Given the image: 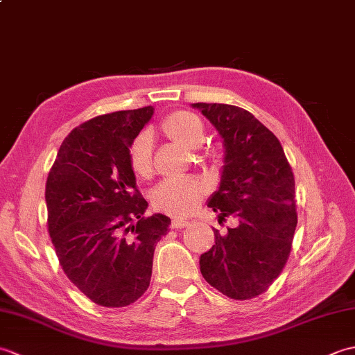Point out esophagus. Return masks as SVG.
<instances>
[{"instance_id":"34e87169","label":"esophagus","mask_w":355,"mask_h":355,"mask_svg":"<svg viewBox=\"0 0 355 355\" xmlns=\"http://www.w3.org/2000/svg\"><path fill=\"white\" fill-rule=\"evenodd\" d=\"M171 225H172V229H184L189 225V221L182 220V218H172Z\"/></svg>"}]
</instances>
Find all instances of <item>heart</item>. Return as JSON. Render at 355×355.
I'll return each instance as SVG.
<instances>
[{"label": "heart", "instance_id": "1", "mask_svg": "<svg viewBox=\"0 0 355 355\" xmlns=\"http://www.w3.org/2000/svg\"><path fill=\"white\" fill-rule=\"evenodd\" d=\"M162 130L171 140L186 149L198 148L206 135L201 119L189 111L172 112L163 120ZM128 163L137 177L149 178L153 175V139L148 132H141L132 140L128 149ZM206 193L207 186L197 178L164 180L150 192V202L158 212L184 216L198 209Z\"/></svg>", "mask_w": 355, "mask_h": 355}]
</instances>
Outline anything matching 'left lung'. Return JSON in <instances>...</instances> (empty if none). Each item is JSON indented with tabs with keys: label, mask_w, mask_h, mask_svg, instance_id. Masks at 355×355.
Segmentation results:
<instances>
[{
	"label": "left lung",
	"mask_w": 355,
	"mask_h": 355,
	"mask_svg": "<svg viewBox=\"0 0 355 355\" xmlns=\"http://www.w3.org/2000/svg\"><path fill=\"white\" fill-rule=\"evenodd\" d=\"M224 140L221 183L207 206L239 224L200 258L202 277L235 300L258 297L281 275L297 225L294 175L281 141L252 112L227 103H193Z\"/></svg>",
	"instance_id": "8db88e82"
}]
</instances>
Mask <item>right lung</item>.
Masks as SVG:
<instances>
[{"instance_id": "add662e5", "label": "right lung", "mask_w": 355, "mask_h": 355, "mask_svg": "<svg viewBox=\"0 0 355 355\" xmlns=\"http://www.w3.org/2000/svg\"><path fill=\"white\" fill-rule=\"evenodd\" d=\"M153 107L97 116L67 135L45 183L47 225L67 277L107 308L134 304L148 290L154 250L169 232L148 207L128 149Z\"/></svg>"}]
</instances>
